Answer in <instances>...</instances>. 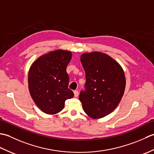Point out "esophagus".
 Returning <instances> with one entry per match:
<instances>
[{
	"instance_id": "esophagus-1",
	"label": "esophagus",
	"mask_w": 154,
	"mask_h": 154,
	"mask_svg": "<svg viewBox=\"0 0 154 154\" xmlns=\"http://www.w3.org/2000/svg\"><path fill=\"white\" fill-rule=\"evenodd\" d=\"M73 93H74V96L75 97H77L78 96V94H79V92H78L77 91H74Z\"/></svg>"
}]
</instances>
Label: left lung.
<instances>
[{"instance_id":"obj_1","label":"left lung","mask_w":154,"mask_h":154,"mask_svg":"<svg viewBox=\"0 0 154 154\" xmlns=\"http://www.w3.org/2000/svg\"><path fill=\"white\" fill-rule=\"evenodd\" d=\"M81 61L85 71V91L79 100L88 116L99 119L111 113L124 93L126 78L122 67L109 55L99 51L84 53Z\"/></svg>"}]
</instances>
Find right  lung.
Wrapping results in <instances>:
<instances>
[{
    "instance_id": "1",
    "label": "right lung",
    "mask_w": 154,
    "mask_h": 154,
    "mask_svg": "<svg viewBox=\"0 0 154 154\" xmlns=\"http://www.w3.org/2000/svg\"><path fill=\"white\" fill-rule=\"evenodd\" d=\"M69 51L57 50L41 55L30 66L28 89L35 104L42 112L55 114L63 110L65 101L74 94L68 89L66 71L71 60Z\"/></svg>"
}]
</instances>
